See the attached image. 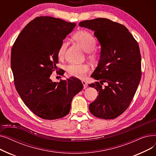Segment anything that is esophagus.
<instances>
[{
    "label": "esophagus",
    "instance_id": "1",
    "mask_svg": "<svg viewBox=\"0 0 156 156\" xmlns=\"http://www.w3.org/2000/svg\"><path fill=\"white\" fill-rule=\"evenodd\" d=\"M81 82H82V83H83V88H87L88 84L87 83V82H86V81H85V80H82V81H81Z\"/></svg>",
    "mask_w": 156,
    "mask_h": 156
}]
</instances>
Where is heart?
Returning a JSON list of instances; mask_svg holds the SVG:
<instances>
[{
	"label": "heart",
	"mask_w": 156,
	"mask_h": 156,
	"mask_svg": "<svg viewBox=\"0 0 156 156\" xmlns=\"http://www.w3.org/2000/svg\"><path fill=\"white\" fill-rule=\"evenodd\" d=\"M73 39L82 47L83 50L88 52L91 57L95 56L94 50L97 45L96 39L88 32L80 31L73 35ZM68 47L66 40H62L58 48L57 55L59 58L64 57ZM90 70V66L87 64H75L72 63L66 66V71L71 76L83 78L85 76L86 73Z\"/></svg>",
	"instance_id": "heart-1"
}]
</instances>
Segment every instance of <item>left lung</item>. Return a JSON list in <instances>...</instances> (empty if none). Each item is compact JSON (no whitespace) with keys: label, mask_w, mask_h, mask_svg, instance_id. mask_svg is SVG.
Instances as JSON below:
<instances>
[{"label":"left lung","mask_w":156,"mask_h":156,"mask_svg":"<svg viewBox=\"0 0 156 156\" xmlns=\"http://www.w3.org/2000/svg\"><path fill=\"white\" fill-rule=\"evenodd\" d=\"M81 27L94 31L101 45L100 59L91 76L97 81L89 86L99 92L89 105L95 117L114 119L128 108L141 79V55L138 44L122 24L106 18L86 20ZM104 82L108 85L103 87Z\"/></svg>","instance_id":"obj_1"}]
</instances>
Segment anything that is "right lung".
<instances>
[{"instance_id":"1","label":"right lung","mask_w":156,"mask_h":156,"mask_svg":"<svg viewBox=\"0 0 156 156\" xmlns=\"http://www.w3.org/2000/svg\"><path fill=\"white\" fill-rule=\"evenodd\" d=\"M76 24L50 16L37 17L23 28L12 47L11 66L16 90L24 104L42 119L66 116L73 98L83 88L76 78L59 82L50 78L57 68L59 47Z\"/></svg>"}]
</instances>
